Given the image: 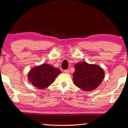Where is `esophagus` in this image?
Here are the masks:
<instances>
[{
	"label": "esophagus",
	"mask_w": 128,
	"mask_h": 128,
	"mask_svg": "<svg viewBox=\"0 0 128 128\" xmlns=\"http://www.w3.org/2000/svg\"><path fill=\"white\" fill-rule=\"evenodd\" d=\"M64 73H66V74H69V70H68V69H66V70H64Z\"/></svg>",
	"instance_id": "esophagus-1"
}]
</instances>
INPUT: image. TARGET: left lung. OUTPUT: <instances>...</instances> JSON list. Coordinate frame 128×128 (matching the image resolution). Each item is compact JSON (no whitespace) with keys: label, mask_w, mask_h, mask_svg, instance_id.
Wrapping results in <instances>:
<instances>
[{"label":"left lung","mask_w":128,"mask_h":128,"mask_svg":"<svg viewBox=\"0 0 128 128\" xmlns=\"http://www.w3.org/2000/svg\"><path fill=\"white\" fill-rule=\"evenodd\" d=\"M73 80L74 85L86 92L94 90L104 78V71L96 64L80 62L74 66Z\"/></svg>","instance_id":"8db88e82"}]
</instances>
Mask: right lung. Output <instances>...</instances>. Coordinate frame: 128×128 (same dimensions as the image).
Segmentation results:
<instances>
[{
    "label": "right lung",
    "mask_w": 128,
    "mask_h": 128,
    "mask_svg": "<svg viewBox=\"0 0 128 128\" xmlns=\"http://www.w3.org/2000/svg\"><path fill=\"white\" fill-rule=\"evenodd\" d=\"M61 73L59 69L51 65L43 64L32 68L28 73L29 81L39 89H44L53 83L56 77Z\"/></svg>",
    "instance_id": "add662e5"
}]
</instances>
